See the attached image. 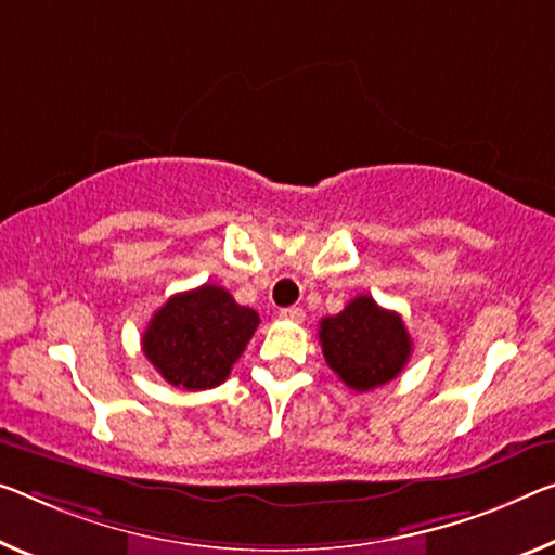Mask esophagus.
Here are the masks:
<instances>
[{
	"instance_id": "obj_1",
	"label": "esophagus",
	"mask_w": 555,
	"mask_h": 555,
	"mask_svg": "<svg viewBox=\"0 0 555 555\" xmlns=\"http://www.w3.org/2000/svg\"><path fill=\"white\" fill-rule=\"evenodd\" d=\"M280 318L300 325V322H305V310L302 307H285V310H280Z\"/></svg>"
}]
</instances>
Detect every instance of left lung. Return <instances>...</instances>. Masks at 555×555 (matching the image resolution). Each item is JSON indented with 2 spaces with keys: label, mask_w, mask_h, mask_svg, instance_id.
Returning a JSON list of instances; mask_svg holds the SVG:
<instances>
[{
  "label": "left lung",
  "mask_w": 555,
  "mask_h": 555,
  "mask_svg": "<svg viewBox=\"0 0 555 555\" xmlns=\"http://www.w3.org/2000/svg\"><path fill=\"white\" fill-rule=\"evenodd\" d=\"M320 343L330 370L354 391L387 385L412 354V337L402 318L370 295H357L343 312L322 320Z\"/></svg>",
  "instance_id": "left-lung-1"
}]
</instances>
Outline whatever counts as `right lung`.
Wrapping results in <instances>:
<instances>
[{
    "mask_svg": "<svg viewBox=\"0 0 555 555\" xmlns=\"http://www.w3.org/2000/svg\"><path fill=\"white\" fill-rule=\"evenodd\" d=\"M260 325L258 312L220 285L168 297L143 332V354L168 385L201 391L218 387Z\"/></svg>",
    "mask_w": 555,
    "mask_h": 555,
    "instance_id": "obj_1",
    "label": "right lung"
}]
</instances>
